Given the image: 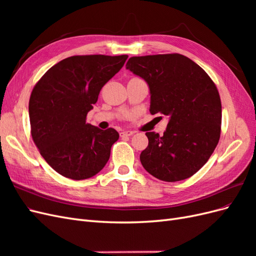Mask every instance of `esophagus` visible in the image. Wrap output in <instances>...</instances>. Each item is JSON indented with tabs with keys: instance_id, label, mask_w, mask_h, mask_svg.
<instances>
[{
	"instance_id": "esophagus-1",
	"label": "esophagus",
	"mask_w": 256,
	"mask_h": 256,
	"mask_svg": "<svg viewBox=\"0 0 256 256\" xmlns=\"http://www.w3.org/2000/svg\"><path fill=\"white\" fill-rule=\"evenodd\" d=\"M134 134V131H131V130H124L120 132L122 136H130Z\"/></svg>"
}]
</instances>
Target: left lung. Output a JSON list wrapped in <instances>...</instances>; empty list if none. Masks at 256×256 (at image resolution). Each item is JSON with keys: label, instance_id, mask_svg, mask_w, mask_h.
I'll return each instance as SVG.
<instances>
[{"label": "left lung", "instance_id": "obj_1", "mask_svg": "<svg viewBox=\"0 0 256 256\" xmlns=\"http://www.w3.org/2000/svg\"><path fill=\"white\" fill-rule=\"evenodd\" d=\"M126 69L150 88V112L166 115L164 136L146 132L143 168L168 182L191 177L212 156L220 138L221 100L203 68L182 54L134 56Z\"/></svg>", "mask_w": 256, "mask_h": 256}]
</instances>
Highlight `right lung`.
<instances>
[{
    "instance_id": "1",
    "label": "right lung",
    "mask_w": 256,
    "mask_h": 256,
    "mask_svg": "<svg viewBox=\"0 0 256 256\" xmlns=\"http://www.w3.org/2000/svg\"><path fill=\"white\" fill-rule=\"evenodd\" d=\"M128 56H76L52 66L35 85L28 102L30 132L47 164L74 180L99 173L120 134L86 124L104 85Z\"/></svg>"
}]
</instances>
